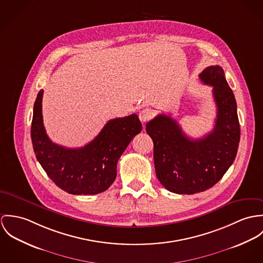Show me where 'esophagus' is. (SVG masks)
<instances>
[{
    "mask_svg": "<svg viewBox=\"0 0 263 263\" xmlns=\"http://www.w3.org/2000/svg\"><path fill=\"white\" fill-rule=\"evenodd\" d=\"M152 117V111L150 109H144L139 113V119L141 122H147Z\"/></svg>",
    "mask_w": 263,
    "mask_h": 263,
    "instance_id": "1",
    "label": "esophagus"
}]
</instances>
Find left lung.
Segmentation results:
<instances>
[{"instance_id":"8db88e82","label":"left lung","mask_w":263,"mask_h":263,"mask_svg":"<svg viewBox=\"0 0 263 263\" xmlns=\"http://www.w3.org/2000/svg\"><path fill=\"white\" fill-rule=\"evenodd\" d=\"M200 79L213 87L217 106L211 133L191 139L175 119L163 114L146 124L154 145L156 176L166 190L178 195L201 193L215 185L232 165L240 141L237 104L223 68L208 66Z\"/></svg>"}]
</instances>
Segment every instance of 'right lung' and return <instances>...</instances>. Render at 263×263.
Here are the masks:
<instances>
[{"label":"right lung","instance_id":"right-lung-1","mask_svg":"<svg viewBox=\"0 0 263 263\" xmlns=\"http://www.w3.org/2000/svg\"><path fill=\"white\" fill-rule=\"evenodd\" d=\"M42 97L40 89L31 125L32 145L42 168L59 187L71 195H97L108 190L117 176L119 158L142 130L138 116L112 119L87 145L66 148L53 143L46 134Z\"/></svg>","mask_w":263,"mask_h":263}]
</instances>
